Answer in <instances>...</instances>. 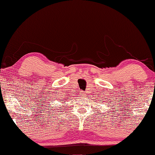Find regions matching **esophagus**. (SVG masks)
Returning <instances> with one entry per match:
<instances>
[{
  "label": "esophagus",
  "instance_id": "esophagus-1",
  "mask_svg": "<svg viewBox=\"0 0 155 155\" xmlns=\"http://www.w3.org/2000/svg\"><path fill=\"white\" fill-rule=\"evenodd\" d=\"M82 96H85V94H84V93H83V94H82Z\"/></svg>",
  "mask_w": 155,
  "mask_h": 155
}]
</instances>
